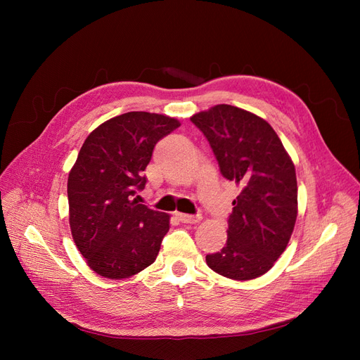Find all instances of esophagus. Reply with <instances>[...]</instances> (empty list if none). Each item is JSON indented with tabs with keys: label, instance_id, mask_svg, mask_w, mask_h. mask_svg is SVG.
Returning <instances> with one entry per match:
<instances>
[{
	"label": "esophagus",
	"instance_id": "esophagus-1",
	"mask_svg": "<svg viewBox=\"0 0 360 360\" xmlns=\"http://www.w3.org/2000/svg\"><path fill=\"white\" fill-rule=\"evenodd\" d=\"M176 217L181 224H198L201 221V216H191L184 213H176Z\"/></svg>",
	"mask_w": 360,
	"mask_h": 360
}]
</instances>
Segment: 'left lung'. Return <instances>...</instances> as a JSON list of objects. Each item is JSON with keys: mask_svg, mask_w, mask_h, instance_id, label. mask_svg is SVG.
Instances as JSON below:
<instances>
[{"mask_svg": "<svg viewBox=\"0 0 360 360\" xmlns=\"http://www.w3.org/2000/svg\"><path fill=\"white\" fill-rule=\"evenodd\" d=\"M240 193L233 201L228 238L205 261L234 281L264 275L284 252L297 217L296 168L264 118L242 108L216 105L191 117Z\"/></svg>", "mask_w": 360, "mask_h": 360, "instance_id": "8db88e82", "label": "left lung"}]
</instances>
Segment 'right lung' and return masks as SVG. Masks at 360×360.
I'll return each mask as SVG.
<instances>
[{"instance_id": "right-lung-1", "label": "right lung", "mask_w": 360, "mask_h": 360, "mask_svg": "<svg viewBox=\"0 0 360 360\" xmlns=\"http://www.w3.org/2000/svg\"><path fill=\"white\" fill-rule=\"evenodd\" d=\"M179 126L177 118L134 111L86 136L68 179L69 224L76 248L97 275L124 279L155 263L169 214L134 197L146 186L144 169L156 143Z\"/></svg>"}]
</instances>
